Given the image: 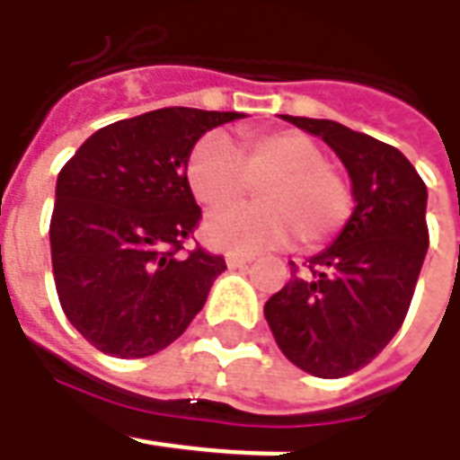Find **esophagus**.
<instances>
[{"label":"esophagus","mask_w":460,"mask_h":460,"mask_svg":"<svg viewBox=\"0 0 460 460\" xmlns=\"http://www.w3.org/2000/svg\"><path fill=\"white\" fill-rule=\"evenodd\" d=\"M225 263H227V269H245V266L251 263V258L240 256V253H227V256H225Z\"/></svg>","instance_id":"obj_1"}]
</instances>
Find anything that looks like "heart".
Masks as SVG:
<instances>
[{
	"label": "heart",
	"mask_w": 460,
	"mask_h": 460,
	"mask_svg": "<svg viewBox=\"0 0 460 460\" xmlns=\"http://www.w3.org/2000/svg\"><path fill=\"white\" fill-rule=\"evenodd\" d=\"M186 181L207 212L235 209L258 186V207L212 217L204 238L217 248L256 253L289 243L320 245L341 233L353 194L345 179L325 164V151L296 130L248 135L235 151L227 137H202L186 161Z\"/></svg>",
	"instance_id": "b5f03b06"
}]
</instances>
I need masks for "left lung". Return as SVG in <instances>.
<instances>
[{"label": "left lung", "instance_id": "left-lung-1", "mask_svg": "<svg viewBox=\"0 0 460 460\" xmlns=\"http://www.w3.org/2000/svg\"><path fill=\"white\" fill-rule=\"evenodd\" d=\"M323 137L343 161L353 215L266 307L281 353L320 379H341L376 358L397 335L428 253V189L394 146L332 119L281 115Z\"/></svg>", "mask_w": 460, "mask_h": 460}]
</instances>
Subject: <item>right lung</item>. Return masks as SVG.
Returning a JSON list of instances; mask_svg holds the SVG:
<instances>
[{
	"mask_svg": "<svg viewBox=\"0 0 460 460\" xmlns=\"http://www.w3.org/2000/svg\"><path fill=\"white\" fill-rule=\"evenodd\" d=\"M240 117L153 110L97 130L61 168L50 217L56 292L102 353L153 356L204 307L225 261L202 248L181 256L202 217L186 161L207 130Z\"/></svg>",
	"mask_w": 460,
	"mask_h": 460,
	"instance_id": "obj_1",
	"label": "right lung"
}]
</instances>
